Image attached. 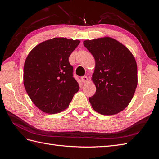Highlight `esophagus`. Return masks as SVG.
Masks as SVG:
<instances>
[{
  "label": "esophagus",
  "instance_id": "34e87169",
  "mask_svg": "<svg viewBox=\"0 0 159 159\" xmlns=\"http://www.w3.org/2000/svg\"><path fill=\"white\" fill-rule=\"evenodd\" d=\"M81 81H83L84 84H86L88 81V78L87 76H83L82 78H81Z\"/></svg>",
  "mask_w": 159,
  "mask_h": 159
}]
</instances>
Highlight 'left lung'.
<instances>
[{"label": "left lung", "instance_id": "1", "mask_svg": "<svg viewBox=\"0 0 159 159\" xmlns=\"http://www.w3.org/2000/svg\"><path fill=\"white\" fill-rule=\"evenodd\" d=\"M95 60L93 82L96 87L89 98L91 107L102 115L117 114L125 109L137 86V66L127 48L111 37L83 42Z\"/></svg>", "mask_w": 159, "mask_h": 159}]
</instances>
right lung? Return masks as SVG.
<instances>
[{"label":"right lung","mask_w":159,"mask_h":159,"mask_svg":"<svg viewBox=\"0 0 159 159\" xmlns=\"http://www.w3.org/2000/svg\"><path fill=\"white\" fill-rule=\"evenodd\" d=\"M80 43L54 38L40 43L28 54L24 65V85L42 111L55 114L65 110L79 91L69 57Z\"/></svg>","instance_id":"obj_1"}]
</instances>
